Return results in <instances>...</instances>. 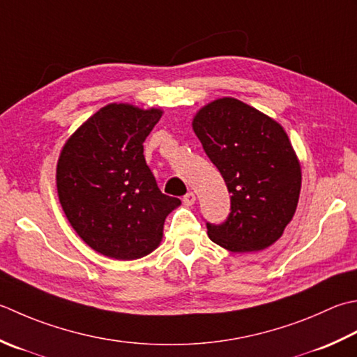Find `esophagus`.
<instances>
[{
	"mask_svg": "<svg viewBox=\"0 0 357 357\" xmlns=\"http://www.w3.org/2000/svg\"><path fill=\"white\" fill-rule=\"evenodd\" d=\"M183 201H184V204L185 206H192L195 201H197V197H195V193L193 192H188V193H185L184 197H183Z\"/></svg>",
	"mask_w": 357,
	"mask_h": 357,
	"instance_id": "obj_1",
	"label": "esophagus"
}]
</instances>
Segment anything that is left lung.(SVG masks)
Masks as SVG:
<instances>
[{
    "label": "left lung",
    "mask_w": 357,
    "mask_h": 357,
    "mask_svg": "<svg viewBox=\"0 0 357 357\" xmlns=\"http://www.w3.org/2000/svg\"><path fill=\"white\" fill-rule=\"evenodd\" d=\"M193 131L232 195L225 222H206L208 238L232 252L271 246L294 216L302 184L288 135L271 117L230 97L202 108Z\"/></svg>",
    "instance_id": "1"
}]
</instances>
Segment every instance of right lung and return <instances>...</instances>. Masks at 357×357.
Returning a JSON list of instances; mask_svg holds the SVG:
<instances>
[{
    "mask_svg": "<svg viewBox=\"0 0 357 357\" xmlns=\"http://www.w3.org/2000/svg\"><path fill=\"white\" fill-rule=\"evenodd\" d=\"M162 116L111 103L68 139L57 165V190L68 221L88 246L116 260L158 248L178 198L159 190L144 142Z\"/></svg>",
    "mask_w": 357,
    "mask_h": 357,
    "instance_id": "1",
    "label": "right lung"
}]
</instances>
